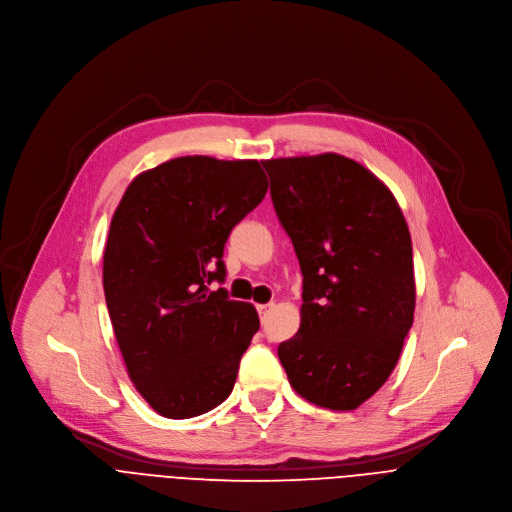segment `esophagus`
<instances>
[{
  "mask_svg": "<svg viewBox=\"0 0 512 512\" xmlns=\"http://www.w3.org/2000/svg\"><path fill=\"white\" fill-rule=\"evenodd\" d=\"M274 309V302H269V304H257V313H259V317H261V321L267 317V313Z\"/></svg>",
  "mask_w": 512,
  "mask_h": 512,
  "instance_id": "obj_1",
  "label": "esophagus"
}]
</instances>
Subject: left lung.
Wrapping results in <instances>:
<instances>
[{"label":"left lung","instance_id":"obj_1","mask_svg":"<svg viewBox=\"0 0 512 512\" xmlns=\"http://www.w3.org/2000/svg\"><path fill=\"white\" fill-rule=\"evenodd\" d=\"M263 166L304 278L300 329L278 346L280 362L302 399L356 410L391 377L414 323L410 228L391 189L352 158Z\"/></svg>","mask_w":512,"mask_h":512}]
</instances>
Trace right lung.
Masks as SVG:
<instances>
[{
    "label": "right lung",
    "instance_id": "1",
    "mask_svg": "<svg viewBox=\"0 0 512 512\" xmlns=\"http://www.w3.org/2000/svg\"><path fill=\"white\" fill-rule=\"evenodd\" d=\"M257 160L181 156L135 177L111 218L102 286L129 379L154 412L185 420L230 393L259 315L208 290L234 224L267 193Z\"/></svg>",
    "mask_w": 512,
    "mask_h": 512
}]
</instances>
